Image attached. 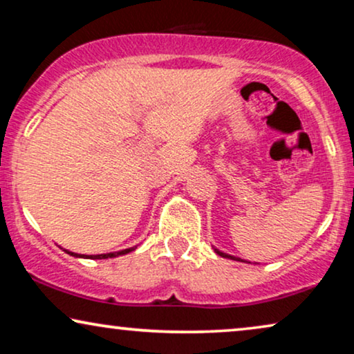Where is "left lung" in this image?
Wrapping results in <instances>:
<instances>
[{"instance_id":"left-lung-1","label":"left lung","mask_w":354,"mask_h":354,"mask_svg":"<svg viewBox=\"0 0 354 354\" xmlns=\"http://www.w3.org/2000/svg\"><path fill=\"white\" fill-rule=\"evenodd\" d=\"M216 253H217V254H219V256H222V258H230V259H236V261H240L239 258H234V256H229V254L222 253V251H217V250H216Z\"/></svg>"}]
</instances>
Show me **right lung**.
Masks as SVG:
<instances>
[{"instance_id":"obj_1","label":"right lung","mask_w":354,"mask_h":354,"mask_svg":"<svg viewBox=\"0 0 354 354\" xmlns=\"http://www.w3.org/2000/svg\"><path fill=\"white\" fill-rule=\"evenodd\" d=\"M130 251H132V248L124 250V251H118V253H108V254H90V256H86V254H75V253H69V251H67V253L72 254V256H79V258H88V259H108V258H115V256H120V254H127V253H130Z\"/></svg>"}]
</instances>
